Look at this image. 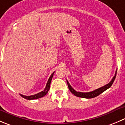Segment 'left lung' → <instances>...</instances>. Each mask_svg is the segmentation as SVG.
Here are the masks:
<instances>
[{"label": "left lung", "mask_w": 125, "mask_h": 125, "mask_svg": "<svg viewBox=\"0 0 125 125\" xmlns=\"http://www.w3.org/2000/svg\"><path fill=\"white\" fill-rule=\"evenodd\" d=\"M116 74H117V71L115 72V74L114 76V77L112 78V79L111 80V82L109 83H107V84H106V85L103 86V87H100V88H98V89L96 90H95L92 91V92H85V93H84V92H77V91L74 90L73 88L71 87V86L70 85L67 80H66V82H67V84L68 86L69 90H70V92H71L73 94H74L75 96H77V97L83 98H95L96 97V96H98V95H100L101 93H102L103 92H104L105 90H106L108 89L109 88H110V87H111V85H112V83H113L115 79Z\"/></svg>", "instance_id": "1"}]
</instances>
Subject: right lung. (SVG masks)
Instances as JSON below:
<instances>
[{"label":"right lung","mask_w":125,"mask_h":125,"mask_svg":"<svg viewBox=\"0 0 125 125\" xmlns=\"http://www.w3.org/2000/svg\"><path fill=\"white\" fill-rule=\"evenodd\" d=\"M54 72L51 76L49 77V79H48V82L46 83V86L45 88L44 89V90L42 91V92H40V93H38L37 94H35V95H31V96H25V95H23L20 94L21 96H22V98H24L26 99V100H35V99H38L40 98H42L44 96H45L46 95L47 93H48V91L49 90V88H50V84H51V80L52 79L53 77V75L54 74Z\"/></svg>","instance_id":"obj_1"}]
</instances>
